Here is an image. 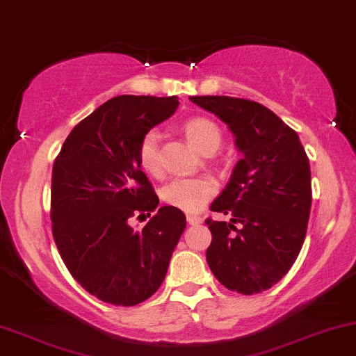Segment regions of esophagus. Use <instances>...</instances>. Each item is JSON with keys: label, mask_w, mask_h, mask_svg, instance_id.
I'll list each match as a JSON object with an SVG mask.
<instances>
[{"label": "esophagus", "mask_w": 356, "mask_h": 356, "mask_svg": "<svg viewBox=\"0 0 356 356\" xmlns=\"http://www.w3.org/2000/svg\"><path fill=\"white\" fill-rule=\"evenodd\" d=\"M187 221H188V225L195 226V225H200L202 218H200V216H195V215H188V216H187Z\"/></svg>", "instance_id": "esophagus-1"}]
</instances>
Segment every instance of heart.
I'll return each mask as SVG.
<instances>
[{"label":"heart","mask_w":356,"mask_h":356,"mask_svg":"<svg viewBox=\"0 0 356 356\" xmlns=\"http://www.w3.org/2000/svg\"><path fill=\"white\" fill-rule=\"evenodd\" d=\"M186 135L198 151H216L221 143V131L215 122L205 117H195L184 125ZM158 130H149L143 135L138 146V163L145 172L158 175L161 172ZM216 191V184L210 177H179L165 184L163 200L170 207L187 213L200 211Z\"/></svg>","instance_id":"heart-1"}]
</instances>
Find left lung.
Returning <instances> with one entry per match:
<instances>
[{
	"label": "left lung",
	"instance_id": "left-lung-1",
	"mask_svg": "<svg viewBox=\"0 0 356 356\" xmlns=\"http://www.w3.org/2000/svg\"><path fill=\"white\" fill-rule=\"evenodd\" d=\"M215 113L241 153L211 210L229 221L207 220V262L216 280L241 295L262 293L291 268L311 213V168L300 136L262 104L229 96H192Z\"/></svg>",
	"mask_w": 356,
	"mask_h": 356
}]
</instances>
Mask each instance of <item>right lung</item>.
I'll return each mask as SVG.
<instances>
[{
  "mask_svg": "<svg viewBox=\"0 0 356 356\" xmlns=\"http://www.w3.org/2000/svg\"><path fill=\"white\" fill-rule=\"evenodd\" d=\"M177 96H117L71 130L51 174V221L58 252L88 293L135 306L164 282L186 229L179 208L159 207L138 163L146 131L177 111ZM159 213L136 232V212Z\"/></svg>",
  "mask_w": 356,
  "mask_h": 356,
  "instance_id": "right-lung-1",
  "label": "right lung"
}]
</instances>
